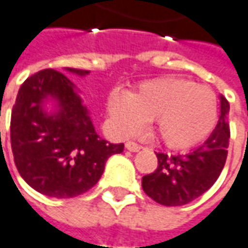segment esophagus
Returning a JSON list of instances; mask_svg holds the SVG:
<instances>
[{
  "mask_svg": "<svg viewBox=\"0 0 248 248\" xmlns=\"http://www.w3.org/2000/svg\"><path fill=\"white\" fill-rule=\"evenodd\" d=\"M126 148L129 150V151H132V153H137V151H140L141 150V145H139L135 141H127L126 143Z\"/></svg>",
  "mask_w": 248,
  "mask_h": 248,
  "instance_id": "1",
  "label": "esophagus"
}]
</instances>
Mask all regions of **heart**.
<instances>
[{"label":"heart","mask_w":248,"mask_h":248,"mask_svg":"<svg viewBox=\"0 0 248 248\" xmlns=\"http://www.w3.org/2000/svg\"><path fill=\"white\" fill-rule=\"evenodd\" d=\"M107 112L119 136L133 135L153 118L156 133L168 147L187 148L212 132L218 103L205 86L180 78H159L140 84L130 94L113 92Z\"/></svg>","instance_id":"heart-1"}]
</instances>
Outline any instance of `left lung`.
Masks as SVG:
<instances>
[{
	"label": "left lung",
	"mask_w": 248,
	"mask_h": 248,
	"mask_svg": "<svg viewBox=\"0 0 248 248\" xmlns=\"http://www.w3.org/2000/svg\"><path fill=\"white\" fill-rule=\"evenodd\" d=\"M221 115L214 132L204 144L187 154L158 153V167L141 179L144 193L167 207L185 205L204 194L219 178L229 145V103L221 95Z\"/></svg>",
	"instance_id": "obj_1"
}]
</instances>
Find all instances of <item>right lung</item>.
Masks as SVG:
<instances>
[{
	"label": "right lung",
	"mask_w": 248,
	"mask_h": 248,
	"mask_svg": "<svg viewBox=\"0 0 248 248\" xmlns=\"http://www.w3.org/2000/svg\"><path fill=\"white\" fill-rule=\"evenodd\" d=\"M65 72L80 78L90 73L75 68ZM11 145L27 185L55 199L90 190L107 159L124 147L97 135L80 90L54 69L40 70L20 86L11 116Z\"/></svg>",
	"instance_id": "1"
}]
</instances>
